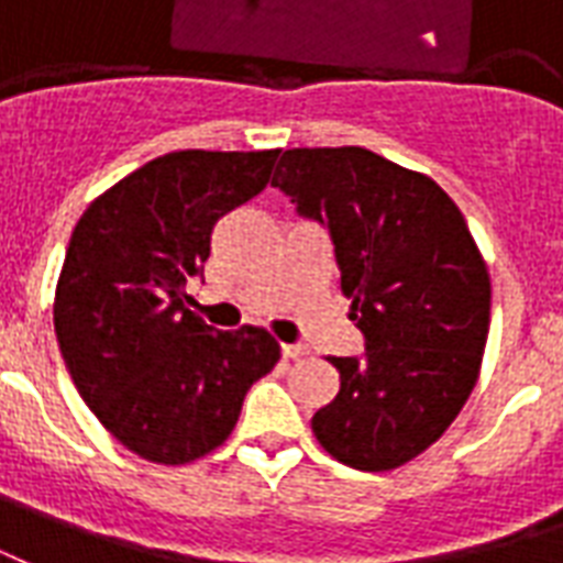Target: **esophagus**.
I'll use <instances>...</instances> for the list:
<instances>
[{
	"label": "esophagus",
	"instance_id": "esophagus-1",
	"mask_svg": "<svg viewBox=\"0 0 563 563\" xmlns=\"http://www.w3.org/2000/svg\"><path fill=\"white\" fill-rule=\"evenodd\" d=\"M308 350L302 344H282V356L285 358H299V356H306Z\"/></svg>",
	"mask_w": 563,
	"mask_h": 563
}]
</instances>
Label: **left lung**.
I'll return each instance as SVG.
<instances>
[{
  "mask_svg": "<svg viewBox=\"0 0 563 563\" xmlns=\"http://www.w3.org/2000/svg\"><path fill=\"white\" fill-rule=\"evenodd\" d=\"M278 186L327 228L365 356H329L341 388L311 430L344 466L388 472L445 433L489 332V273L460 207L427 175L367 147H294Z\"/></svg>",
  "mask_w": 563,
  "mask_h": 563,
  "instance_id": "8db88e82",
  "label": "left lung"
}]
</instances>
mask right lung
<instances>
[{
	"label": "right lung",
	"mask_w": 563,
	"mask_h": 563,
	"mask_svg": "<svg viewBox=\"0 0 563 563\" xmlns=\"http://www.w3.org/2000/svg\"><path fill=\"white\" fill-rule=\"evenodd\" d=\"M278 151H175L95 198L76 222L53 323L86 407L142 460L184 466L231 437L276 338L217 332L186 308L219 219L266 184Z\"/></svg>",
	"instance_id": "1"
}]
</instances>
